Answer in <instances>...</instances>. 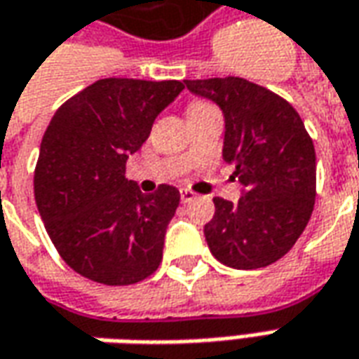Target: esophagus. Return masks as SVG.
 <instances>
[{
  "instance_id": "34e87169",
  "label": "esophagus",
  "mask_w": 359,
  "mask_h": 359,
  "mask_svg": "<svg viewBox=\"0 0 359 359\" xmlns=\"http://www.w3.org/2000/svg\"><path fill=\"white\" fill-rule=\"evenodd\" d=\"M180 197H182V203H187V201L196 199V194L191 189H180Z\"/></svg>"
}]
</instances>
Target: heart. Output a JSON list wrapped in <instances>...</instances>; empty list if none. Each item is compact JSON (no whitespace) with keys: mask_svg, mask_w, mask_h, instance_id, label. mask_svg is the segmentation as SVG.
Masks as SVG:
<instances>
[{"mask_svg":"<svg viewBox=\"0 0 359 359\" xmlns=\"http://www.w3.org/2000/svg\"><path fill=\"white\" fill-rule=\"evenodd\" d=\"M199 107H208V104H205V102H194V104L189 107V110H191V108H199Z\"/></svg>","mask_w":359,"mask_h":359,"instance_id":"b5f03b06","label":"heart"}]
</instances>
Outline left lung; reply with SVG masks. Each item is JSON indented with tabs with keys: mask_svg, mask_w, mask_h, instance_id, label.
<instances>
[{
	"mask_svg": "<svg viewBox=\"0 0 359 359\" xmlns=\"http://www.w3.org/2000/svg\"><path fill=\"white\" fill-rule=\"evenodd\" d=\"M225 118L223 160L241 182L239 201L215 197L203 235L211 255L251 271L292 249L316 197V154L304 122L285 98L239 76L184 81Z\"/></svg>",
	"mask_w": 359,
	"mask_h": 359,
	"instance_id": "1",
	"label": "left lung"
}]
</instances>
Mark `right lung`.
Returning <instances> with one entry per match:
<instances>
[{"label": "right lung", "instance_id": "right-lung-1", "mask_svg": "<svg viewBox=\"0 0 359 359\" xmlns=\"http://www.w3.org/2000/svg\"><path fill=\"white\" fill-rule=\"evenodd\" d=\"M185 88L180 81L100 79L67 100L49 122L35 168V201L50 241L79 275L134 285L162 263L174 185L142 194L126 160Z\"/></svg>", "mask_w": 359, "mask_h": 359}]
</instances>
